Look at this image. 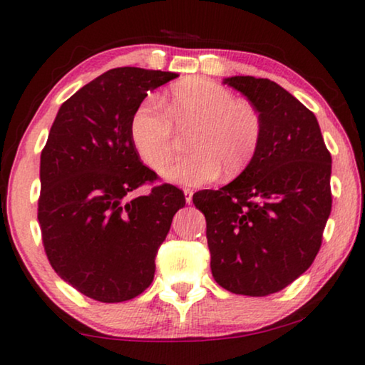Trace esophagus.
Listing matches in <instances>:
<instances>
[{
  "label": "esophagus",
  "mask_w": 365,
  "mask_h": 365,
  "mask_svg": "<svg viewBox=\"0 0 365 365\" xmlns=\"http://www.w3.org/2000/svg\"><path fill=\"white\" fill-rule=\"evenodd\" d=\"M192 194H194L192 189H189V187L184 189V196H186V202H187V204L192 202Z\"/></svg>",
  "instance_id": "34e87169"
}]
</instances>
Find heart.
I'll list each match as a JSON object with an SVG mask.
<instances>
[{
	"label": "heart",
	"instance_id": "b5f03b06",
	"mask_svg": "<svg viewBox=\"0 0 365 365\" xmlns=\"http://www.w3.org/2000/svg\"><path fill=\"white\" fill-rule=\"evenodd\" d=\"M189 134L192 153L163 169V176L184 186H202L226 174L242 171L256 156L262 138V118L254 104L236 99L222 84L189 78L171 88L168 108L158 98L139 104L131 118L134 148L149 168L168 163L176 144V129Z\"/></svg>",
	"mask_w": 365,
	"mask_h": 365
}]
</instances>
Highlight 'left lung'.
Wrapping results in <instances>:
<instances>
[{"instance_id": "obj_1", "label": "left lung", "mask_w": 365, "mask_h": 365, "mask_svg": "<svg viewBox=\"0 0 365 365\" xmlns=\"http://www.w3.org/2000/svg\"><path fill=\"white\" fill-rule=\"evenodd\" d=\"M262 118V138L247 168L192 202L206 217L211 271L219 286L269 296L311 267L331 214V166L312 111L271 79L232 76Z\"/></svg>"}]
</instances>
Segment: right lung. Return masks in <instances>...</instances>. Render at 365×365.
I'll return each instance as SVG.
<instances>
[{
  "label": "right lung",
  "mask_w": 365,
  "mask_h": 365,
  "mask_svg": "<svg viewBox=\"0 0 365 365\" xmlns=\"http://www.w3.org/2000/svg\"><path fill=\"white\" fill-rule=\"evenodd\" d=\"M176 73L114 68L59 108L41 151L38 221L44 252L63 281L99 302L146 291L158 249L186 197L173 184L131 197L158 174L141 163L131 118L148 91Z\"/></svg>",
  "instance_id": "1"
}]
</instances>
